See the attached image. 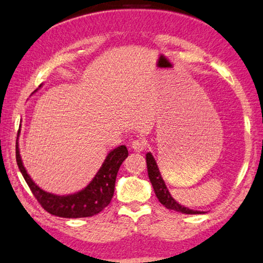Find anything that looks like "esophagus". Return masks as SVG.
Returning a JSON list of instances; mask_svg holds the SVG:
<instances>
[{
    "mask_svg": "<svg viewBox=\"0 0 263 263\" xmlns=\"http://www.w3.org/2000/svg\"><path fill=\"white\" fill-rule=\"evenodd\" d=\"M132 149L135 152H142L145 149V148L147 147V141L146 140H142V139H139V140H135L132 142Z\"/></svg>",
    "mask_w": 263,
    "mask_h": 263,
    "instance_id": "obj_1",
    "label": "esophagus"
}]
</instances>
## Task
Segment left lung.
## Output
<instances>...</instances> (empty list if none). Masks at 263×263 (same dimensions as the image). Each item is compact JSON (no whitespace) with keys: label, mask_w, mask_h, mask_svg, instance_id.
<instances>
[{"label":"left lung","mask_w":263,"mask_h":263,"mask_svg":"<svg viewBox=\"0 0 263 263\" xmlns=\"http://www.w3.org/2000/svg\"><path fill=\"white\" fill-rule=\"evenodd\" d=\"M146 162H147L148 177H149L153 189H154V192L156 194L157 199H159V201L163 204L165 208L171 209V211L183 213V214H201L202 213L199 211H192V209H189L187 207L181 206V204H179L173 197H171L170 192L168 191V189H166L164 180L162 178L159 166L156 164V161L151 153H147L146 154Z\"/></svg>","instance_id":"1"}]
</instances>
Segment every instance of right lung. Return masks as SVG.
<instances>
[{
  "instance_id": "right-lung-1",
  "label": "right lung",
  "mask_w": 263,
  "mask_h": 263,
  "mask_svg": "<svg viewBox=\"0 0 263 263\" xmlns=\"http://www.w3.org/2000/svg\"><path fill=\"white\" fill-rule=\"evenodd\" d=\"M39 87H41V85ZM19 133H21V126H19L18 135ZM18 137L19 136H17L16 141V160L18 168L34 198L46 212L64 218L89 217L102 212L110 203L114 191H115V181L119 166L128 155L125 146L122 145L109 152L101 168L85 189L73 194L56 195L40 189L27 174L26 169L24 168L21 154H19Z\"/></svg>"
}]
</instances>
